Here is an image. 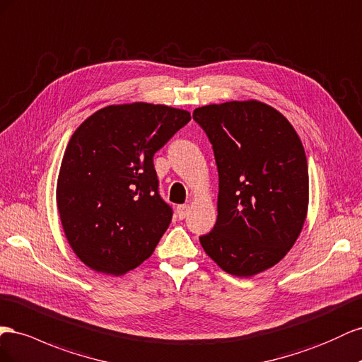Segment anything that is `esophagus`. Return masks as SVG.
Here are the masks:
<instances>
[{"mask_svg": "<svg viewBox=\"0 0 362 362\" xmlns=\"http://www.w3.org/2000/svg\"><path fill=\"white\" fill-rule=\"evenodd\" d=\"M175 212H177L179 218L183 220L185 216H187L188 212H189V204H180V206H177V211H175Z\"/></svg>", "mask_w": 362, "mask_h": 362, "instance_id": "obj_1", "label": "esophagus"}]
</instances>
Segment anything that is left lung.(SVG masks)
I'll list each match as a JSON object with an SVG mask.
<instances>
[{"mask_svg": "<svg viewBox=\"0 0 362 362\" xmlns=\"http://www.w3.org/2000/svg\"><path fill=\"white\" fill-rule=\"evenodd\" d=\"M218 168L214 229L200 236L226 273L250 277L276 265L300 235L309 175L302 141L281 112L257 100L197 107Z\"/></svg>", "mask_w": 362, "mask_h": 362, "instance_id": "left-lung-1", "label": "left lung"}]
</instances>
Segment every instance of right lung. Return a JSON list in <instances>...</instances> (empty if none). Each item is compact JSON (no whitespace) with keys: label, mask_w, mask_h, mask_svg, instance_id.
Instances as JSON below:
<instances>
[{"label":"right lung","mask_w":362,"mask_h":362,"mask_svg":"<svg viewBox=\"0 0 362 362\" xmlns=\"http://www.w3.org/2000/svg\"><path fill=\"white\" fill-rule=\"evenodd\" d=\"M191 113L165 105H110L72 133L56 200L71 249L92 270L121 276L148 259L171 223L153 156Z\"/></svg>","instance_id":"1"}]
</instances>
